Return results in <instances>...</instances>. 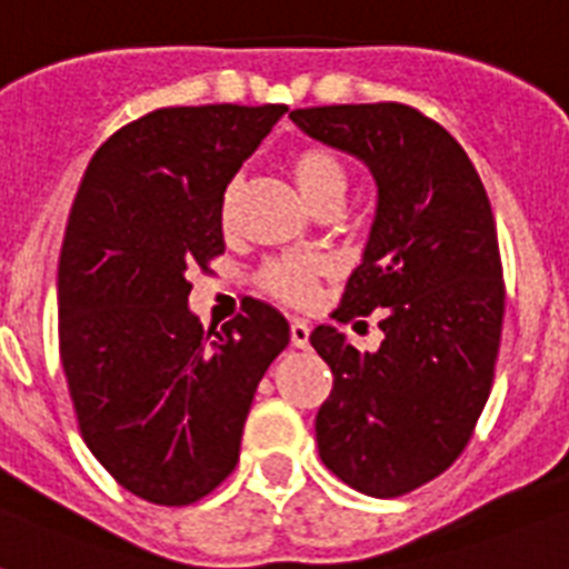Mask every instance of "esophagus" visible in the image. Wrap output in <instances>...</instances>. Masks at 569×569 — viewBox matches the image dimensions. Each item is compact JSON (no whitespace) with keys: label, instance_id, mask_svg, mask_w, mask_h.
I'll list each match as a JSON object with an SVG mask.
<instances>
[{"label":"esophagus","instance_id":"esophagus-1","mask_svg":"<svg viewBox=\"0 0 569 569\" xmlns=\"http://www.w3.org/2000/svg\"><path fill=\"white\" fill-rule=\"evenodd\" d=\"M289 332H292V347H298V350H307V347H309V323L300 321V318H292V321H289Z\"/></svg>","mask_w":569,"mask_h":569}]
</instances>
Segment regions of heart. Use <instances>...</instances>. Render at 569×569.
<instances>
[{
	"label": "heart",
	"instance_id": "b5f03b06",
	"mask_svg": "<svg viewBox=\"0 0 569 569\" xmlns=\"http://www.w3.org/2000/svg\"><path fill=\"white\" fill-rule=\"evenodd\" d=\"M292 176L312 208L329 196L347 193V167L336 152L323 147H309L298 152L292 159ZM228 213H231V193L226 199V219ZM318 274H321V262L307 260V257H283V260H271L262 266L260 286L286 303H307L315 292Z\"/></svg>",
	"mask_w": 569,
	"mask_h": 569
}]
</instances>
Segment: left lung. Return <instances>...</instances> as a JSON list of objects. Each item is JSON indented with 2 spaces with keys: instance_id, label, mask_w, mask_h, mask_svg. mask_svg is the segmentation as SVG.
I'll return each mask as SVG.
<instances>
[{
  "instance_id": "1",
  "label": "left lung",
  "mask_w": 569,
  "mask_h": 569,
  "mask_svg": "<svg viewBox=\"0 0 569 569\" xmlns=\"http://www.w3.org/2000/svg\"><path fill=\"white\" fill-rule=\"evenodd\" d=\"M289 118L365 161L379 188L338 315L350 321L381 309L385 341L358 352L336 327H315L309 341L332 370L315 437L343 483L399 498L462 455L489 399L503 329L489 196L466 150L413 107L341 103Z\"/></svg>"
}]
</instances>
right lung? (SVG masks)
<instances>
[{"label":"right lung","mask_w":569,"mask_h":569,"mask_svg":"<svg viewBox=\"0 0 569 569\" xmlns=\"http://www.w3.org/2000/svg\"><path fill=\"white\" fill-rule=\"evenodd\" d=\"M283 112L156 109L94 152L71 204L57 269L69 396L89 451L150 503H196L231 475L257 385L289 343L262 300L222 329L188 307V271L226 251V188Z\"/></svg>","instance_id":"add662e5"}]
</instances>
